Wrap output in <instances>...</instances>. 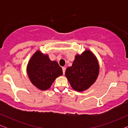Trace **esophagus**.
Returning <instances> with one entry per match:
<instances>
[{
    "instance_id": "esophagus-1",
    "label": "esophagus",
    "mask_w": 128,
    "mask_h": 128,
    "mask_svg": "<svg viewBox=\"0 0 128 128\" xmlns=\"http://www.w3.org/2000/svg\"><path fill=\"white\" fill-rule=\"evenodd\" d=\"M65 70H66V68L64 67H62V71L64 74V73H65Z\"/></svg>"
}]
</instances>
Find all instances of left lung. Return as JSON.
Listing matches in <instances>:
<instances>
[{
  "instance_id": "left-lung-1",
  "label": "left lung",
  "mask_w": 128,
  "mask_h": 128,
  "mask_svg": "<svg viewBox=\"0 0 128 128\" xmlns=\"http://www.w3.org/2000/svg\"><path fill=\"white\" fill-rule=\"evenodd\" d=\"M100 66L97 58L90 50L75 56L72 66L66 70L65 76L73 90H86L93 84L99 74Z\"/></svg>"
}]
</instances>
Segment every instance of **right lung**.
<instances>
[{
    "mask_svg": "<svg viewBox=\"0 0 128 128\" xmlns=\"http://www.w3.org/2000/svg\"><path fill=\"white\" fill-rule=\"evenodd\" d=\"M28 76L32 84L41 90H46L56 78L63 74L62 69L56 61L50 60L48 54L36 50L27 66Z\"/></svg>",
    "mask_w": 128,
    "mask_h": 128,
    "instance_id": "obj_1",
    "label": "right lung"
}]
</instances>
